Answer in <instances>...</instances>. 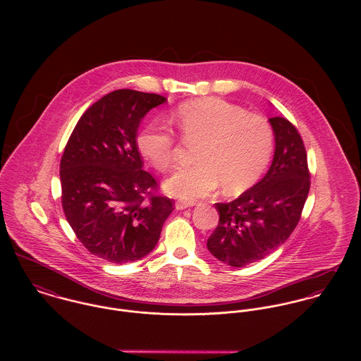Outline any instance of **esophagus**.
<instances>
[{
    "label": "esophagus",
    "mask_w": 361,
    "mask_h": 361,
    "mask_svg": "<svg viewBox=\"0 0 361 361\" xmlns=\"http://www.w3.org/2000/svg\"><path fill=\"white\" fill-rule=\"evenodd\" d=\"M195 204H196L195 202H176V203H175V208H176V209H186V208L193 207Z\"/></svg>",
    "instance_id": "obj_1"
}]
</instances>
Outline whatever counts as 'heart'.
<instances>
[{
  "instance_id": "b5f03b06",
  "label": "heart",
  "mask_w": 361,
  "mask_h": 361,
  "mask_svg": "<svg viewBox=\"0 0 361 361\" xmlns=\"http://www.w3.org/2000/svg\"><path fill=\"white\" fill-rule=\"evenodd\" d=\"M175 122L185 143L200 145L197 164L178 169L165 182V190L173 197H204L219 183L226 193H240L257 182L272 154L269 123L221 99L182 104ZM137 149L158 171L166 172L175 164L179 143L172 132L152 122L139 133Z\"/></svg>"
}]
</instances>
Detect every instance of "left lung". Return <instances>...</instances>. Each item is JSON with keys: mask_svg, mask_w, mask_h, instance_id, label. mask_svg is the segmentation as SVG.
<instances>
[{"mask_svg": "<svg viewBox=\"0 0 361 361\" xmlns=\"http://www.w3.org/2000/svg\"><path fill=\"white\" fill-rule=\"evenodd\" d=\"M275 153L265 176L229 203H215L219 222L207 249L231 267H245L276 250L299 224L310 190L307 153L298 129L269 118Z\"/></svg>", "mask_w": 361, "mask_h": 361, "instance_id": "left-lung-1", "label": "left lung"}]
</instances>
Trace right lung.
Listing matches in <instances>:
<instances>
[{"instance_id":"right-lung-1","label":"right lung","mask_w":361,"mask_h":361,"mask_svg":"<svg viewBox=\"0 0 361 361\" xmlns=\"http://www.w3.org/2000/svg\"><path fill=\"white\" fill-rule=\"evenodd\" d=\"M166 102L154 93L121 89L90 105L61 158L62 208L80 243L108 262L147 256L173 200L155 195L143 169L136 133L145 115Z\"/></svg>"}]
</instances>
